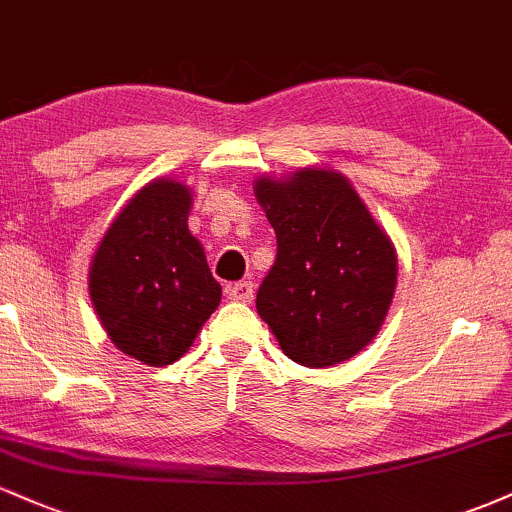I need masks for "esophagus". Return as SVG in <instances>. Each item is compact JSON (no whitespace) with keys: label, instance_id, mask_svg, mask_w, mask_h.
Here are the masks:
<instances>
[{"label":"esophagus","instance_id":"34e87169","mask_svg":"<svg viewBox=\"0 0 512 512\" xmlns=\"http://www.w3.org/2000/svg\"><path fill=\"white\" fill-rule=\"evenodd\" d=\"M252 293H255V286H252V281H238V284H228L226 286V296L231 298V301H238V303H250Z\"/></svg>","mask_w":512,"mask_h":512}]
</instances>
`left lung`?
Instances as JSON below:
<instances>
[{
  "instance_id": "8db88e82",
  "label": "left lung",
  "mask_w": 512,
  "mask_h": 512,
  "mask_svg": "<svg viewBox=\"0 0 512 512\" xmlns=\"http://www.w3.org/2000/svg\"><path fill=\"white\" fill-rule=\"evenodd\" d=\"M252 190L276 233L257 313L291 361H349L373 342L395 298V243L339 170L260 175Z\"/></svg>"
}]
</instances>
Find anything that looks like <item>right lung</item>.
<instances>
[{
	"instance_id": "1",
	"label": "right lung",
	"mask_w": 512,
	"mask_h": 512,
	"mask_svg": "<svg viewBox=\"0 0 512 512\" xmlns=\"http://www.w3.org/2000/svg\"><path fill=\"white\" fill-rule=\"evenodd\" d=\"M190 209L185 182H146L117 211L88 267V296L103 330L144 366L185 356L221 303V284L187 228Z\"/></svg>"
}]
</instances>
